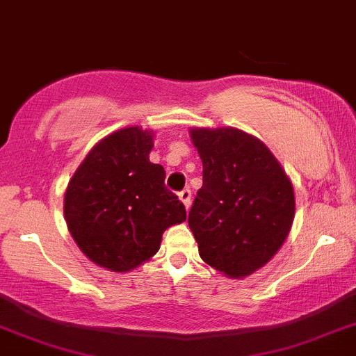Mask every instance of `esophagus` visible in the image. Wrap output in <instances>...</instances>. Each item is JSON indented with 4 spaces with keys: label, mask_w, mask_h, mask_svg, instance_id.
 <instances>
[{
    "label": "esophagus",
    "mask_w": 356,
    "mask_h": 356,
    "mask_svg": "<svg viewBox=\"0 0 356 356\" xmlns=\"http://www.w3.org/2000/svg\"><path fill=\"white\" fill-rule=\"evenodd\" d=\"M179 200L185 204L186 209H190V205H192V190L190 188H185L179 192Z\"/></svg>",
    "instance_id": "esophagus-1"
}]
</instances>
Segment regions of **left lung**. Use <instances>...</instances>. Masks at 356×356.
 Listing matches in <instances>:
<instances>
[{
    "label": "left lung",
    "mask_w": 356,
    "mask_h": 356,
    "mask_svg": "<svg viewBox=\"0 0 356 356\" xmlns=\"http://www.w3.org/2000/svg\"><path fill=\"white\" fill-rule=\"evenodd\" d=\"M204 185L188 225L207 265L231 278L261 268L280 250L296 213L290 179L259 139L232 127L192 129Z\"/></svg>",
    "instance_id": "obj_1"
}]
</instances>
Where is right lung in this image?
Masks as SVG:
<instances>
[{
  "label": "right lung",
  "mask_w": 356,
  "mask_h": 356,
  "mask_svg": "<svg viewBox=\"0 0 356 356\" xmlns=\"http://www.w3.org/2000/svg\"><path fill=\"white\" fill-rule=\"evenodd\" d=\"M152 134L127 127L90 151L67 185L64 217L79 250L97 265L129 271L158 253L163 232L186 219L164 185V168L149 161Z\"/></svg>",
  "instance_id": "right-lung-1"
}]
</instances>
